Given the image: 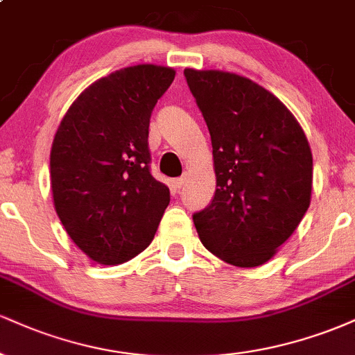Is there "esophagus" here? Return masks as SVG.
I'll use <instances>...</instances> for the list:
<instances>
[{"label":"esophagus","mask_w":355,"mask_h":355,"mask_svg":"<svg viewBox=\"0 0 355 355\" xmlns=\"http://www.w3.org/2000/svg\"><path fill=\"white\" fill-rule=\"evenodd\" d=\"M185 183H187V175H185V177H180V178H177V180L173 182V187H175V189H177V190H180L182 187L185 185Z\"/></svg>","instance_id":"34e87169"}]
</instances>
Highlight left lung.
I'll return each instance as SVG.
<instances>
[{
	"label": "left lung",
	"instance_id": "obj_1",
	"mask_svg": "<svg viewBox=\"0 0 355 355\" xmlns=\"http://www.w3.org/2000/svg\"><path fill=\"white\" fill-rule=\"evenodd\" d=\"M209 126L217 190L193 214L202 243L235 267H259L311 205L312 152L288 108L255 81L220 70L183 71Z\"/></svg>",
	"mask_w": 355,
	"mask_h": 355
}]
</instances>
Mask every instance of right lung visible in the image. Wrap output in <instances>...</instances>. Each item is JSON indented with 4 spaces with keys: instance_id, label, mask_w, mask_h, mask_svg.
<instances>
[{
    "instance_id": "1",
    "label": "right lung",
    "mask_w": 355,
    "mask_h": 355,
    "mask_svg": "<svg viewBox=\"0 0 355 355\" xmlns=\"http://www.w3.org/2000/svg\"><path fill=\"white\" fill-rule=\"evenodd\" d=\"M175 70L135 64L96 80L71 103L50 153L55 210L73 242L101 266L152 243L170 190L150 173L148 126Z\"/></svg>"
}]
</instances>
